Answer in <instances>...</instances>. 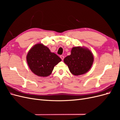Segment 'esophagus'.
<instances>
[{
	"label": "esophagus",
	"mask_w": 120,
	"mask_h": 120,
	"mask_svg": "<svg viewBox=\"0 0 120 120\" xmlns=\"http://www.w3.org/2000/svg\"><path fill=\"white\" fill-rule=\"evenodd\" d=\"M60 57L61 58V59L62 60H63L64 59V56H63V55H61V56H60Z\"/></svg>",
	"instance_id": "1"
}]
</instances>
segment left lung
<instances>
[{"mask_svg": "<svg viewBox=\"0 0 120 120\" xmlns=\"http://www.w3.org/2000/svg\"><path fill=\"white\" fill-rule=\"evenodd\" d=\"M94 57L90 50L81 47H74L71 50L70 56L64 59L72 74L75 75L85 74L91 68Z\"/></svg>", "mask_w": 120, "mask_h": 120, "instance_id": "1", "label": "left lung"}]
</instances>
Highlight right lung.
I'll list each match as a JSON object with an SVG mask.
<instances>
[{
	"mask_svg": "<svg viewBox=\"0 0 120 120\" xmlns=\"http://www.w3.org/2000/svg\"><path fill=\"white\" fill-rule=\"evenodd\" d=\"M26 60L31 71L39 77H48L51 74L54 67L61 60L49 49L41 43L35 45L30 50Z\"/></svg>",
	"mask_w": 120,
	"mask_h": 120,
	"instance_id": "1",
	"label": "right lung"
}]
</instances>
